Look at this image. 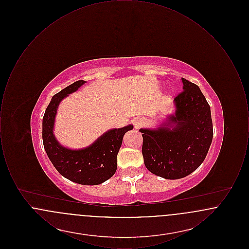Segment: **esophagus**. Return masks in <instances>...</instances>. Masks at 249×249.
Instances as JSON below:
<instances>
[{
  "instance_id": "esophagus-1",
  "label": "esophagus",
  "mask_w": 249,
  "mask_h": 249,
  "mask_svg": "<svg viewBox=\"0 0 249 249\" xmlns=\"http://www.w3.org/2000/svg\"><path fill=\"white\" fill-rule=\"evenodd\" d=\"M142 125H143V120H142V119H137V120H135V122H134V128L138 129V128L142 127Z\"/></svg>"
}]
</instances>
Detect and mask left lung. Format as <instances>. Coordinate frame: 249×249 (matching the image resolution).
<instances>
[{
	"instance_id": "obj_1",
	"label": "left lung",
	"mask_w": 249,
	"mask_h": 249,
	"mask_svg": "<svg viewBox=\"0 0 249 249\" xmlns=\"http://www.w3.org/2000/svg\"><path fill=\"white\" fill-rule=\"evenodd\" d=\"M182 82L184 90L175 98L176 115L157 130H140L144 165L166 179L185 178L194 172L204 160L213 139L210 106L196 84L185 78Z\"/></svg>"
}]
</instances>
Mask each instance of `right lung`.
I'll return each mask as SVG.
<instances>
[{
    "label": "right lung",
    "instance_id": "obj_1",
    "mask_svg": "<svg viewBox=\"0 0 249 249\" xmlns=\"http://www.w3.org/2000/svg\"><path fill=\"white\" fill-rule=\"evenodd\" d=\"M86 83L79 80L54 95L43 118V142L52 164L59 174L81 185H99L112 178L117 171V156L124 134L132 125L108 130L87 148L71 150L59 144L53 134L55 116L60 101Z\"/></svg>",
    "mask_w": 249,
    "mask_h": 249
}]
</instances>
